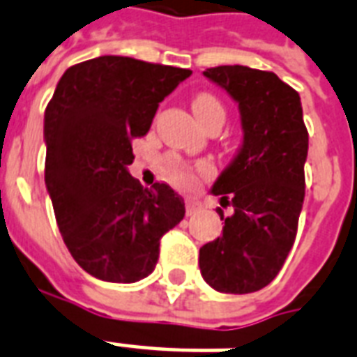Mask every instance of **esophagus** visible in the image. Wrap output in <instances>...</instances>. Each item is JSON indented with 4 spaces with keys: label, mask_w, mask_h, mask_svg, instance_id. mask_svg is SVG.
I'll return each mask as SVG.
<instances>
[{
    "label": "esophagus",
    "mask_w": 357,
    "mask_h": 357,
    "mask_svg": "<svg viewBox=\"0 0 357 357\" xmlns=\"http://www.w3.org/2000/svg\"><path fill=\"white\" fill-rule=\"evenodd\" d=\"M185 207H187V215H195V213H198L202 209V204L198 200H195V198H189V200L185 202Z\"/></svg>",
    "instance_id": "esophagus-1"
}]
</instances>
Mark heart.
Listing matches in <instances>:
<instances>
[{"instance_id":"obj_1","label":"heart","mask_w":357,"mask_h":357,"mask_svg":"<svg viewBox=\"0 0 357 357\" xmlns=\"http://www.w3.org/2000/svg\"><path fill=\"white\" fill-rule=\"evenodd\" d=\"M192 111H195L196 119H198L200 123L206 122V120L209 119V116H213V114H224L222 103L218 102L215 96H211V94H207V92L198 94V96L192 100ZM168 167H170V172H172L176 181H179V183H190V181H192V174H190V170L189 168H185L179 161L172 159V161L168 162Z\"/></svg>"}]
</instances>
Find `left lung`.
Returning a JSON list of instances; mask_svg holds the SVG:
<instances>
[{
    "instance_id": "obj_1",
    "label": "left lung",
    "mask_w": 357,
    "mask_h": 357,
    "mask_svg": "<svg viewBox=\"0 0 357 357\" xmlns=\"http://www.w3.org/2000/svg\"><path fill=\"white\" fill-rule=\"evenodd\" d=\"M204 75L237 103L243 140L211 187L234 213L218 209L222 235L202 246L198 263L215 291L254 293L278 276L296 237L307 159L302 103L272 72L234 64Z\"/></svg>"
}]
</instances>
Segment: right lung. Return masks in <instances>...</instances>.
I'll list each match as a JSON object with an SVG mask.
<instances>
[{"instance_id":"right-lung-1","label":"right lung","mask_w":357,"mask_h":357,"mask_svg":"<svg viewBox=\"0 0 357 357\" xmlns=\"http://www.w3.org/2000/svg\"><path fill=\"white\" fill-rule=\"evenodd\" d=\"M190 70L103 55L70 66L44 113L46 189L59 231L91 276L133 283L153 272L159 241L185 217L167 183L144 189L129 174L131 140Z\"/></svg>"}]
</instances>
